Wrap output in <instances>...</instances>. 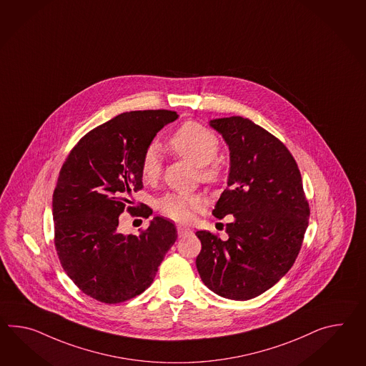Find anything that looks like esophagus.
Masks as SVG:
<instances>
[{"instance_id": "34e87169", "label": "esophagus", "mask_w": 366, "mask_h": 366, "mask_svg": "<svg viewBox=\"0 0 366 366\" xmlns=\"http://www.w3.org/2000/svg\"><path fill=\"white\" fill-rule=\"evenodd\" d=\"M177 232H179V237H187L189 234H192V230L190 229H187V227H184V226H177Z\"/></svg>"}]
</instances>
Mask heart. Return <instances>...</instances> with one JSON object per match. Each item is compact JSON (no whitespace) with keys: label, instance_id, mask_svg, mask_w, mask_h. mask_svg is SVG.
<instances>
[{"label":"heart","instance_id":"b5f03b06","mask_svg":"<svg viewBox=\"0 0 366 366\" xmlns=\"http://www.w3.org/2000/svg\"><path fill=\"white\" fill-rule=\"evenodd\" d=\"M169 147L172 151L198 167L201 179L206 182H214L221 177V167L214 160L219 151V142L217 134L204 125L196 122L181 125L170 137ZM160 172V152L156 147H151L144 153L142 160V179L152 182L159 179ZM204 206L205 199L201 196L167 194L157 202L161 214L179 223L190 222Z\"/></svg>","mask_w":366,"mask_h":366}]
</instances>
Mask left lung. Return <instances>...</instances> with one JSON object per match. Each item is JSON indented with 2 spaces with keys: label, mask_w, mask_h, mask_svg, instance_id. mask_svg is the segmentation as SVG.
Wrapping results in <instances>:
<instances>
[{
  "label": "left lung",
  "mask_w": 366,
  "mask_h": 366,
  "mask_svg": "<svg viewBox=\"0 0 366 366\" xmlns=\"http://www.w3.org/2000/svg\"><path fill=\"white\" fill-rule=\"evenodd\" d=\"M230 151L227 187L213 215L226 224L229 238L197 232L202 249L196 259L204 285L232 300L266 292L292 267L308 227L310 206L300 170L275 136L241 117L213 119Z\"/></svg>",
  "instance_id": "1"
}]
</instances>
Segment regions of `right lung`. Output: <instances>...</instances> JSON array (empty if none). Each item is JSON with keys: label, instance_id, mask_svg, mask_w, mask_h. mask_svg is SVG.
I'll return each instance as SVG.
<instances>
[{"label": "right lung", "instance_id": "right-lung-1", "mask_svg": "<svg viewBox=\"0 0 366 366\" xmlns=\"http://www.w3.org/2000/svg\"><path fill=\"white\" fill-rule=\"evenodd\" d=\"M177 117L165 109L117 115L83 136L59 172L53 194L56 252L72 282L102 303L144 292L177 239L174 224L162 217L139 235L117 230L131 192L143 187L144 153Z\"/></svg>", "mask_w": 366, "mask_h": 366}]
</instances>
